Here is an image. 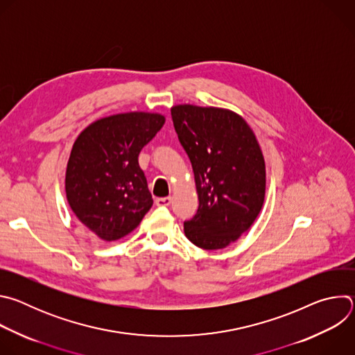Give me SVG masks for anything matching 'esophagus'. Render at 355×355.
I'll use <instances>...</instances> for the list:
<instances>
[{
	"label": "esophagus",
	"instance_id": "esophagus-1",
	"mask_svg": "<svg viewBox=\"0 0 355 355\" xmlns=\"http://www.w3.org/2000/svg\"><path fill=\"white\" fill-rule=\"evenodd\" d=\"M157 207H168L171 204V198L170 196H164V198H157L156 200Z\"/></svg>",
	"mask_w": 355,
	"mask_h": 355
}]
</instances>
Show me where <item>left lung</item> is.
Instances as JSON below:
<instances>
[{
    "label": "left lung",
    "instance_id": "left-lung-1",
    "mask_svg": "<svg viewBox=\"0 0 355 355\" xmlns=\"http://www.w3.org/2000/svg\"><path fill=\"white\" fill-rule=\"evenodd\" d=\"M178 140L192 164L199 207L184 222L189 241L219 250L236 241L259 216L266 164L257 139L239 115L220 108H171Z\"/></svg>",
    "mask_w": 355,
    "mask_h": 355
}]
</instances>
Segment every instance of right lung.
Listing matches in <instances>:
<instances>
[{"label":"right lung","instance_id":"1","mask_svg":"<svg viewBox=\"0 0 355 355\" xmlns=\"http://www.w3.org/2000/svg\"><path fill=\"white\" fill-rule=\"evenodd\" d=\"M163 125L159 114H119L91 123L77 137L66 195L78 220L103 240L130 233L153 205L137 157Z\"/></svg>","mask_w":355,"mask_h":355}]
</instances>
